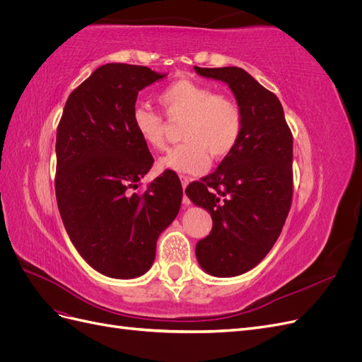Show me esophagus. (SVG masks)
<instances>
[{
	"label": "esophagus",
	"instance_id": "1",
	"mask_svg": "<svg viewBox=\"0 0 362 362\" xmlns=\"http://www.w3.org/2000/svg\"><path fill=\"white\" fill-rule=\"evenodd\" d=\"M180 178H181V184H182V190H185V189H187L189 182H190V178H189V177H184V175H181ZM184 204H185V205L190 204V201L187 199V196H185V194H184Z\"/></svg>",
	"mask_w": 362,
	"mask_h": 362
}]
</instances>
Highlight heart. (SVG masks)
<instances>
[{
    "label": "heart",
    "instance_id": "obj_1",
    "mask_svg": "<svg viewBox=\"0 0 362 362\" xmlns=\"http://www.w3.org/2000/svg\"><path fill=\"white\" fill-rule=\"evenodd\" d=\"M158 103L169 119H184V141L158 160L160 169L201 173L208 166V156L221 160L235 148L243 129V113L234 98L218 95L202 83L181 78L160 92ZM131 127L149 148H164L166 124L157 112L137 104L131 112Z\"/></svg>",
    "mask_w": 362,
    "mask_h": 362
}]
</instances>
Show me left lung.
<instances>
[{"mask_svg": "<svg viewBox=\"0 0 362 362\" xmlns=\"http://www.w3.org/2000/svg\"><path fill=\"white\" fill-rule=\"evenodd\" d=\"M194 71L228 84L243 113L235 148L211 175L185 189L213 218L210 235L196 245L199 266L211 276L231 278L258 266L286 223L293 196V136L276 95L245 69Z\"/></svg>", "mask_w": 362, "mask_h": 362, "instance_id": "1", "label": "left lung"}]
</instances>
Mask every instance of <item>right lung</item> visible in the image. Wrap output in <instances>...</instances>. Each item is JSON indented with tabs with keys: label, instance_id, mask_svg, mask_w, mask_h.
I'll list each match as a JSON object with an SVG mask.
<instances>
[{
	"label": "right lung",
	"instance_id": "obj_1",
	"mask_svg": "<svg viewBox=\"0 0 362 362\" xmlns=\"http://www.w3.org/2000/svg\"><path fill=\"white\" fill-rule=\"evenodd\" d=\"M164 76L137 64H103L69 95L57 128L64 229L87 264L108 278L145 275L181 206V182L170 170L134 192L154 158L131 127V112L139 92Z\"/></svg>",
	"mask_w": 362,
	"mask_h": 362
}]
</instances>
